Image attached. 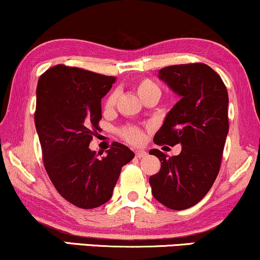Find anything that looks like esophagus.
<instances>
[{"label":"esophagus","mask_w":260,"mask_h":260,"mask_svg":"<svg viewBox=\"0 0 260 260\" xmlns=\"http://www.w3.org/2000/svg\"><path fill=\"white\" fill-rule=\"evenodd\" d=\"M136 156L137 157H144V156H147V151L145 150H136Z\"/></svg>","instance_id":"obj_1"}]
</instances>
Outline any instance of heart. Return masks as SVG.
I'll return each mask as SVG.
<instances>
[{"label": "heart", "mask_w": 260, "mask_h": 260, "mask_svg": "<svg viewBox=\"0 0 260 260\" xmlns=\"http://www.w3.org/2000/svg\"><path fill=\"white\" fill-rule=\"evenodd\" d=\"M154 90H159V86L149 79L140 80V82L138 83V85H137V91H138L140 98L144 96V95L148 94V92L154 91ZM116 99H117V95H116V92L110 94V96L107 98V100L105 103V106L107 107V109H110V107H112L113 105H115ZM121 134H122V137L127 140V142L132 143V144H140V143L143 142V132L139 129L138 127H133V126L126 127L124 129H122Z\"/></svg>", "instance_id": "1"}]
</instances>
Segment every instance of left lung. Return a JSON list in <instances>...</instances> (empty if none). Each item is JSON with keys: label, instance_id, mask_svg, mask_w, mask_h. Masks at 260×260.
I'll use <instances>...</instances> for the list:
<instances>
[{"label": "left lung", "instance_id": "obj_1", "mask_svg": "<svg viewBox=\"0 0 260 260\" xmlns=\"http://www.w3.org/2000/svg\"><path fill=\"white\" fill-rule=\"evenodd\" d=\"M159 78L180 100L166 115L154 137L156 144L182 145L178 155L168 157L157 149L161 162L149 183L154 198L174 210L201 202L219 174L229 133V95L222 79L204 63L176 64L159 71Z\"/></svg>", "mask_w": 260, "mask_h": 260}]
</instances>
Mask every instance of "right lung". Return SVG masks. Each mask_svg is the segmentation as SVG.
<instances>
[{"label": "right lung", "mask_w": 260, "mask_h": 260, "mask_svg": "<svg viewBox=\"0 0 260 260\" xmlns=\"http://www.w3.org/2000/svg\"><path fill=\"white\" fill-rule=\"evenodd\" d=\"M116 77L57 64L39 78L35 127L44 165L66 201L82 209L105 204L112 197L121 169L134 153L112 143L98 159L90 144L101 120V99Z\"/></svg>", "instance_id": "obj_1"}]
</instances>
